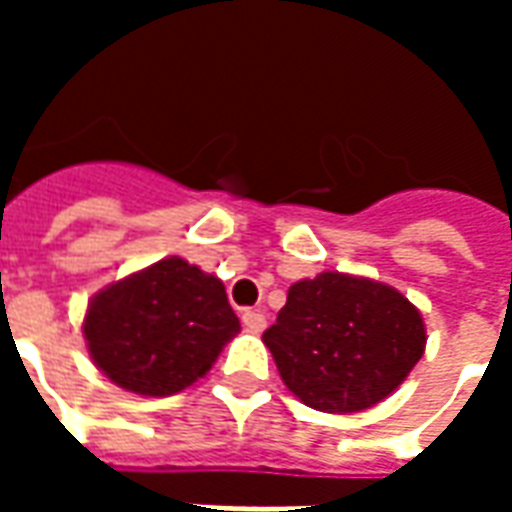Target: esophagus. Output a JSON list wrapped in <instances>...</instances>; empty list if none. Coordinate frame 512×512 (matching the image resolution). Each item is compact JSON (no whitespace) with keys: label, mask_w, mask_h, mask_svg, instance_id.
<instances>
[{"label":"esophagus","mask_w":512,"mask_h":512,"mask_svg":"<svg viewBox=\"0 0 512 512\" xmlns=\"http://www.w3.org/2000/svg\"><path fill=\"white\" fill-rule=\"evenodd\" d=\"M241 321L249 332H263L266 329V315L260 310H244L241 312Z\"/></svg>","instance_id":"34e87169"}]
</instances>
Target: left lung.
Wrapping results in <instances>:
<instances>
[{
  "label": "left lung",
  "mask_w": 512,
  "mask_h": 512,
  "mask_svg": "<svg viewBox=\"0 0 512 512\" xmlns=\"http://www.w3.org/2000/svg\"><path fill=\"white\" fill-rule=\"evenodd\" d=\"M263 343L301 403L354 414L406 381L425 351V323L417 307L384 282L323 271L290 285Z\"/></svg>",
  "instance_id": "left-lung-1"
}]
</instances>
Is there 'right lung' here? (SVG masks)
<instances>
[{"instance_id": "add662e5", "label": "right lung", "mask_w": 512, "mask_h": 512, "mask_svg": "<svg viewBox=\"0 0 512 512\" xmlns=\"http://www.w3.org/2000/svg\"><path fill=\"white\" fill-rule=\"evenodd\" d=\"M238 329L222 282L183 257L109 285L84 315L95 365L145 397L175 395L205 376Z\"/></svg>"}]
</instances>
